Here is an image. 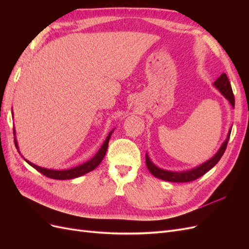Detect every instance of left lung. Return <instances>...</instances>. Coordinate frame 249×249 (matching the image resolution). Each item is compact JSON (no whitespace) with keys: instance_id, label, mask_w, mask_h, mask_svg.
<instances>
[{"instance_id":"8db88e82","label":"left lung","mask_w":249,"mask_h":249,"mask_svg":"<svg viewBox=\"0 0 249 249\" xmlns=\"http://www.w3.org/2000/svg\"><path fill=\"white\" fill-rule=\"evenodd\" d=\"M218 90H219L220 93L227 99L230 104L231 105L232 108H235V97H233L232 94V90L231 83L227 77V74L222 73L221 76L218 78L213 84ZM231 132V127L230 129L227 139L224 140V142L221 144L220 148L218 149V152L211 158L210 160L207 162L200 164L199 166L194 167L189 170H184V171H170V170H165L160 167L156 166V165L152 162V160L149 159V157L147 153L145 154V162H146V166L149 170V172L152 175L158 178L163 179V180H167V182H173V183H187V182H191V180L196 179L200 178L201 176L205 175L206 172H208L210 169H212L215 165L219 162L221 159L222 155L225 152V148H227L228 142L230 139V135Z\"/></svg>"}]
</instances>
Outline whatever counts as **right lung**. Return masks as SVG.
<instances>
[{
	"label": "right lung",
	"instance_id": "1",
	"mask_svg": "<svg viewBox=\"0 0 249 249\" xmlns=\"http://www.w3.org/2000/svg\"><path fill=\"white\" fill-rule=\"evenodd\" d=\"M12 116H13V112H12ZM113 131H114V129H113L109 133L106 140L104 141L103 145L99 149V152H97L91 158V159L88 160L85 163L79 165V166H76V167H72V168H70V169H60V170L48 169V168H43V167H40V166H37V165H35V164L31 163L30 161H28L27 159H25V158H24V160L29 165H31V166L33 168H35L37 171H39L40 173H42L43 176H46V177H48L50 178H54V179H71V178H79V177H82V176L86 175V173H88L90 171H92L93 169H95L101 164L102 160L104 159L105 155H106V153H107L109 140L111 138V135H112ZM13 132H14V135H16V129H13ZM14 141H16V146H17V148L18 150V141H17V137L16 136H14ZM18 153H19V150H18Z\"/></svg>",
	"mask_w": 249,
	"mask_h": 249
}]
</instances>
